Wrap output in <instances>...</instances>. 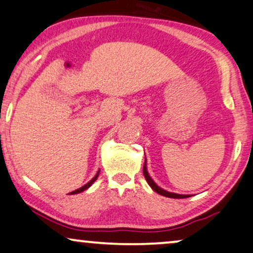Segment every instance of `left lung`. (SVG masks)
Instances as JSON below:
<instances>
[{
	"mask_svg": "<svg viewBox=\"0 0 253 253\" xmlns=\"http://www.w3.org/2000/svg\"><path fill=\"white\" fill-rule=\"evenodd\" d=\"M143 175H145V178L146 181L148 182V184L150 185V188H152L153 190L156 191V193L162 195V196H166V197H170V198H187L189 197L190 195H181V194H175V193H169V191L162 189V188H160L158 184L155 183L154 181L152 180V177L149 176L148 171H147V164H146V160H145V165H143Z\"/></svg>",
	"mask_w": 253,
	"mask_h": 253,
	"instance_id": "obj_1",
	"label": "left lung"
}]
</instances>
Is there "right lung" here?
I'll list each match as a JSON object with an SVG mask.
<instances>
[{
    "label": "right lung",
    "mask_w": 253,
    "mask_h": 253,
    "mask_svg": "<svg viewBox=\"0 0 253 253\" xmlns=\"http://www.w3.org/2000/svg\"><path fill=\"white\" fill-rule=\"evenodd\" d=\"M99 171H100V170H98L97 174H95V176H94L93 178H92L91 181L87 182V183H86L85 185H83V187H82V188H79V189H77V190H75V191H71V193H70V195H73V194H79V193H82V191H84V190L87 189V188L91 187V185L93 184V182H94L95 180H97V177H98V175H99Z\"/></svg>",
    "instance_id": "add662e5"
}]
</instances>
